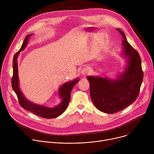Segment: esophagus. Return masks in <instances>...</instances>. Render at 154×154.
<instances>
[{"label": "esophagus", "mask_w": 154, "mask_h": 154, "mask_svg": "<svg viewBox=\"0 0 154 154\" xmlns=\"http://www.w3.org/2000/svg\"><path fill=\"white\" fill-rule=\"evenodd\" d=\"M90 72V70L88 68H83L82 71H81V74L82 75H88Z\"/></svg>", "instance_id": "esophagus-1"}]
</instances>
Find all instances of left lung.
I'll list each match as a JSON object with an SVG mask.
<instances>
[{
	"mask_svg": "<svg viewBox=\"0 0 154 154\" xmlns=\"http://www.w3.org/2000/svg\"><path fill=\"white\" fill-rule=\"evenodd\" d=\"M122 36V55L127 66L116 79L88 76L91 100L99 110L113 114L134 103L137 99L143 79L141 60L138 52L127 41L124 32L116 29Z\"/></svg>",
	"mask_w": 154,
	"mask_h": 154,
	"instance_id": "8db88e82",
	"label": "left lung"
}]
</instances>
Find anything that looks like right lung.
I'll use <instances>...</instances> for the list:
<instances>
[{
	"instance_id": "right-lung-1",
	"label": "right lung",
	"mask_w": 154,
	"mask_h": 154,
	"mask_svg": "<svg viewBox=\"0 0 154 154\" xmlns=\"http://www.w3.org/2000/svg\"><path fill=\"white\" fill-rule=\"evenodd\" d=\"M32 35L33 34H29L26 37L20 49L13 57V75L11 79V85L14 91L17 95L19 103L22 107L26 110L31 112L32 113L42 118L53 119L61 115L67 108L71 99V92L75 85L79 81V79L77 78L72 81L66 82L60 88L58 94L60 97L61 99V102L57 106L54 108H49L46 106L38 105L27 100L19 88L17 59L19 52L26 48L30 36Z\"/></svg>"
}]
</instances>
